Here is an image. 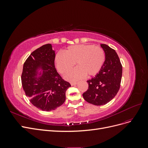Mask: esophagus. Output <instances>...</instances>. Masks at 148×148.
Returning <instances> with one entry per match:
<instances>
[{"instance_id":"1","label":"esophagus","mask_w":148,"mask_h":148,"mask_svg":"<svg viewBox=\"0 0 148 148\" xmlns=\"http://www.w3.org/2000/svg\"><path fill=\"white\" fill-rule=\"evenodd\" d=\"M77 83H78L77 82H71V83H70L71 86H75V85L77 84Z\"/></svg>"}]
</instances>
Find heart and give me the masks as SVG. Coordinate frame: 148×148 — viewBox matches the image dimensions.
Listing matches in <instances>:
<instances>
[{
	"label": "heart",
	"mask_w": 148,
	"mask_h": 148,
	"mask_svg": "<svg viewBox=\"0 0 148 148\" xmlns=\"http://www.w3.org/2000/svg\"><path fill=\"white\" fill-rule=\"evenodd\" d=\"M106 60V53L101 47L91 44H78L66 48L65 53L59 52L55 57L58 71L65 74L76 63L77 66L69 72L65 79L70 82L77 81L85 75L91 77L101 70Z\"/></svg>",
	"instance_id": "obj_1"
}]
</instances>
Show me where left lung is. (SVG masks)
I'll return each mask as SVG.
<instances>
[{
	"mask_svg": "<svg viewBox=\"0 0 148 148\" xmlns=\"http://www.w3.org/2000/svg\"><path fill=\"white\" fill-rule=\"evenodd\" d=\"M101 46L106 53V60L95 77L88 80V89L83 94L84 100L93 105H104L117 95L122 76V65L114 49L106 44Z\"/></svg>",
	"mask_w": 148,
	"mask_h": 148,
	"instance_id": "8db88e82",
	"label": "left lung"
}]
</instances>
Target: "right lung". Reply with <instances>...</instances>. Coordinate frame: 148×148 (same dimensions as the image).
Returning a JSON list of instances; mask_svg holds the SVG:
<instances>
[{
	"label": "right lung",
	"instance_id": "add662e5",
	"mask_svg": "<svg viewBox=\"0 0 148 148\" xmlns=\"http://www.w3.org/2000/svg\"><path fill=\"white\" fill-rule=\"evenodd\" d=\"M55 51L47 44L33 51L23 65L21 83L26 96L34 106L43 111L55 110L64 104L71 84L62 79L55 67ZM43 73L38 78L37 70Z\"/></svg>",
	"mask_w": 148,
	"mask_h": 148
}]
</instances>
